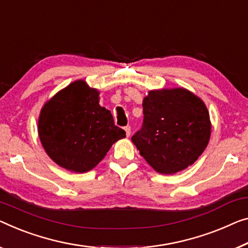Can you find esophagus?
Segmentation results:
<instances>
[{"label":"esophagus","mask_w":248,"mask_h":248,"mask_svg":"<svg viewBox=\"0 0 248 248\" xmlns=\"http://www.w3.org/2000/svg\"><path fill=\"white\" fill-rule=\"evenodd\" d=\"M124 129L125 135H127V137L130 136V134H131V127H130V125H125Z\"/></svg>","instance_id":"1"}]
</instances>
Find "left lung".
Masks as SVG:
<instances>
[{
	"label": "left lung",
	"mask_w": 248,
	"mask_h": 248,
	"mask_svg": "<svg viewBox=\"0 0 248 248\" xmlns=\"http://www.w3.org/2000/svg\"><path fill=\"white\" fill-rule=\"evenodd\" d=\"M141 129L132 142L155 170L171 175L193 165L210 138L209 113L201 98L184 88L149 91Z\"/></svg>",
	"instance_id": "1"
}]
</instances>
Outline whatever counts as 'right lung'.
<instances>
[{
  "label": "right lung",
  "mask_w": 248,
  "mask_h": 248,
  "mask_svg": "<svg viewBox=\"0 0 248 248\" xmlns=\"http://www.w3.org/2000/svg\"><path fill=\"white\" fill-rule=\"evenodd\" d=\"M38 131L47 156L75 172L91 170L125 137L109 110L99 105V91L83 80L70 83L43 106Z\"/></svg>",
  "instance_id": "1"
}]
</instances>
